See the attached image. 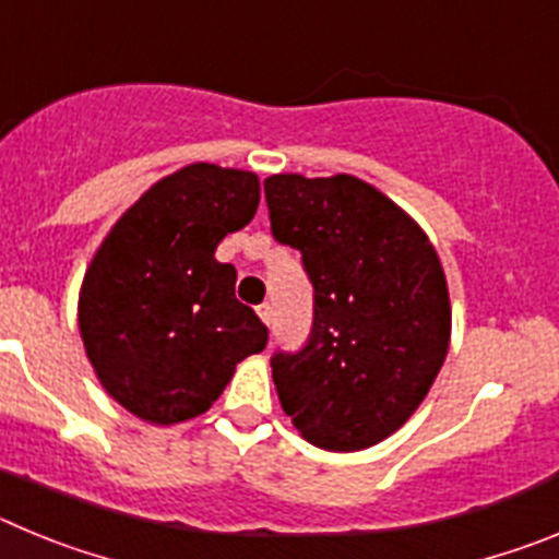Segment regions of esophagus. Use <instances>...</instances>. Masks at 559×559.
<instances>
[{
	"instance_id": "esophagus-1",
	"label": "esophagus",
	"mask_w": 559,
	"mask_h": 559,
	"mask_svg": "<svg viewBox=\"0 0 559 559\" xmlns=\"http://www.w3.org/2000/svg\"><path fill=\"white\" fill-rule=\"evenodd\" d=\"M257 313H260V319H263V322L271 328V322H274V308L265 302V305H260V308H257Z\"/></svg>"
}]
</instances>
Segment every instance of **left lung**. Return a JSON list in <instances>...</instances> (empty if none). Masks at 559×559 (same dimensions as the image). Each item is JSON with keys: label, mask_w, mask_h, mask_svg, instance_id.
<instances>
[{"label": "left lung", "mask_w": 559, "mask_h": 559, "mask_svg": "<svg viewBox=\"0 0 559 559\" xmlns=\"http://www.w3.org/2000/svg\"><path fill=\"white\" fill-rule=\"evenodd\" d=\"M271 231L299 249L313 328L271 358L296 431L353 453L397 431L426 400L451 344L445 271L428 235L367 181L338 173L265 179Z\"/></svg>", "instance_id": "1"}]
</instances>
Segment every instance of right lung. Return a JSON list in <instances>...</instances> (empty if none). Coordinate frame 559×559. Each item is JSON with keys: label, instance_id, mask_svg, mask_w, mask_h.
Here are the masks:
<instances>
[{"label": "right lung", "instance_id": "obj_1", "mask_svg": "<svg viewBox=\"0 0 559 559\" xmlns=\"http://www.w3.org/2000/svg\"><path fill=\"white\" fill-rule=\"evenodd\" d=\"M257 204L254 173L195 162L128 206L92 257L78 328L103 389L133 417H199L265 349V324L235 299V265L215 260Z\"/></svg>", "mask_w": 559, "mask_h": 559}]
</instances>
